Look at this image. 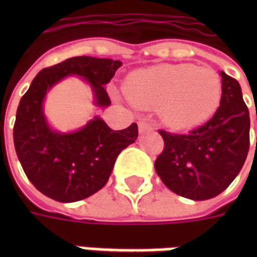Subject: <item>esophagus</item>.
Listing matches in <instances>:
<instances>
[{
    "label": "esophagus",
    "instance_id": "1",
    "mask_svg": "<svg viewBox=\"0 0 257 257\" xmlns=\"http://www.w3.org/2000/svg\"><path fill=\"white\" fill-rule=\"evenodd\" d=\"M151 129V123L147 122V121H139V132H146V131H149Z\"/></svg>",
    "mask_w": 257,
    "mask_h": 257
}]
</instances>
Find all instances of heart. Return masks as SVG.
<instances>
[{"label": "heart", "mask_w": 257, "mask_h": 257, "mask_svg": "<svg viewBox=\"0 0 257 257\" xmlns=\"http://www.w3.org/2000/svg\"><path fill=\"white\" fill-rule=\"evenodd\" d=\"M220 75L191 63L158 64L131 75L126 95L135 106L158 108L161 121L176 131L206 122L221 100Z\"/></svg>", "instance_id": "heart-1"}]
</instances>
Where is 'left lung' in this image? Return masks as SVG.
Here are the masks:
<instances>
[{"label": "left lung", "instance_id": "left-lung-1", "mask_svg": "<svg viewBox=\"0 0 257 257\" xmlns=\"http://www.w3.org/2000/svg\"><path fill=\"white\" fill-rule=\"evenodd\" d=\"M220 75V106L208 122L189 135L160 131L165 147L154 164L157 173L171 191L194 201L224 191L249 151L250 119L241 86L224 71Z\"/></svg>", "mask_w": 257, "mask_h": 257}]
</instances>
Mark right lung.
Segmentation results:
<instances>
[{"mask_svg":"<svg viewBox=\"0 0 257 257\" xmlns=\"http://www.w3.org/2000/svg\"><path fill=\"white\" fill-rule=\"evenodd\" d=\"M119 60L92 56L70 58L41 70L20 99L14 126L15 150L26 176L38 191L59 202H75L104 187L118 154L138 139V125L112 131L100 117L75 132L49 126L44 100L52 86L68 75L84 78L92 88L96 106H110L104 85Z\"/></svg>","mask_w":257,"mask_h":257,"instance_id":"right-lung-1","label":"right lung"}]
</instances>
